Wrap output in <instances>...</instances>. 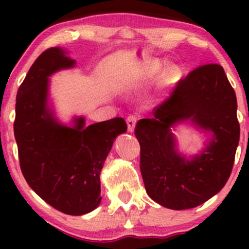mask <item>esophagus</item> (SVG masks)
Masks as SVG:
<instances>
[{"instance_id":"obj_1","label":"esophagus","mask_w":249,"mask_h":249,"mask_svg":"<svg viewBox=\"0 0 249 249\" xmlns=\"http://www.w3.org/2000/svg\"><path fill=\"white\" fill-rule=\"evenodd\" d=\"M136 121H137V119H136L134 115H130V117L127 118V125L129 132H134L136 127Z\"/></svg>"}]
</instances>
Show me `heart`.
Returning <instances> with one entry per match:
<instances>
[{
    "instance_id": "1",
    "label": "heart",
    "mask_w": 249,
    "mask_h": 249,
    "mask_svg": "<svg viewBox=\"0 0 249 249\" xmlns=\"http://www.w3.org/2000/svg\"><path fill=\"white\" fill-rule=\"evenodd\" d=\"M159 73H160L159 66H156L154 63H151L149 66L144 67L141 71H139L137 74V78L139 80H147L156 77ZM177 73H178V71H177L176 68H171V69L168 70V72L165 73V79L166 80L173 79Z\"/></svg>"
}]
</instances>
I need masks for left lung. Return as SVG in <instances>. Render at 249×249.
<instances>
[{
	"instance_id": "8db88e82",
	"label": "left lung",
	"mask_w": 249,
	"mask_h": 249,
	"mask_svg": "<svg viewBox=\"0 0 249 249\" xmlns=\"http://www.w3.org/2000/svg\"><path fill=\"white\" fill-rule=\"evenodd\" d=\"M152 113V119H142L135 129L148 196L178 211L205 203L229 179L240 136L236 94L223 68L198 67ZM186 121L210 134L206 147L192 157L178 151L171 130Z\"/></svg>"
}]
</instances>
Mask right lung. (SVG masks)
Masks as SVG:
<instances>
[{
    "label": "right lung",
    "mask_w": 249,
    "mask_h": 249,
    "mask_svg": "<svg viewBox=\"0 0 249 249\" xmlns=\"http://www.w3.org/2000/svg\"><path fill=\"white\" fill-rule=\"evenodd\" d=\"M74 66L61 47L37 57L18 89L13 129L30 188L60 212L83 215L100 205L102 168L127 124L122 118L90 125L84 117H74L71 125L57 120L49 105V78Z\"/></svg>",
    "instance_id": "1"
}]
</instances>
